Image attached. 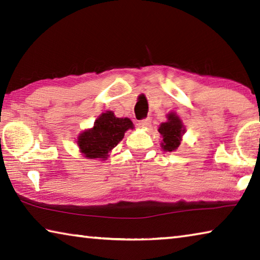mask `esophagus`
Returning a JSON list of instances; mask_svg holds the SVG:
<instances>
[{
    "instance_id": "34e87169",
    "label": "esophagus",
    "mask_w": 260,
    "mask_h": 260,
    "mask_svg": "<svg viewBox=\"0 0 260 260\" xmlns=\"http://www.w3.org/2000/svg\"><path fill=\"white\" fill-rule=\"evenodd\" d=\"M150 125H151L150 118H146V119H142L139 121V127H141V128H148V127H150Z\"/></svg>"
}]
</instances>
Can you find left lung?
<instances>
[{"instance_id": "left-lung-1", "label": "left lung", "mask_w": 260, "mask_h": 260, "mask_svg": "<svg viewBox=\"0 0 260 260\" xmlns=\"http://www.w3.org/2000/svg\"><path fill=\"white\" fill-rule=\"evenodd\" d=\"M166 118L167 120L161 122L158 127V132L162 139L160 147L166 152H172L177 150L181 144L182 136L186 133V127L175 112H170Z\"/></svg>"}]
</instances>
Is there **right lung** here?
<instances>
[{"mask_svg": "<svg viewBox=\"0 0 260 260\" xmlns=\"http://www.w3.org/2000/svg\"><path fill=\"white\" fill-rule=\"evenodd\" d=\"M128 129H134V124L129 118H118L112 111H105L98 117L91 128L78 135L79 151L87 159L107 160L110 152Z\"/></svg>", "mask_w": 260, "mask_h": 260, "instance_id": "obj_1", "label": "right lung"}]
</instances>
